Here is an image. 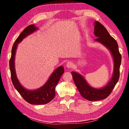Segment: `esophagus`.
<instances>
[{"mask_svg":"<svg viewBox=\"0 0 129 129\" xmlns=\"http://www.w3.org/2000/svg\"><path fill=\"white\" fill-rule=\"evenodd\" d=\"M73 63L71 61L67 62L66 64V67H67V68H71L73 67Z\"/></svg>","mask_w":129,"mask_h":129,"instance_id":"esophagus-1","label":"esophagus"}]
</instances>
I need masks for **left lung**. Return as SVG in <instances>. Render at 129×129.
<instances>
[{"label":"left lung","mask_w":129,"mask_h":129,"mask_svg":"<svg viewBox=\"0 0 129 129\" xmlns=\"http://www.w3.org/2000/svg\"><path fill=\"white\" fill-rule=\"evenodd\" d=\"M94 34L97 38L94 39V41L102 44L110 52L114 62V68L110 80L105 86L100 89L93 88L89 85L81 75L72 72L74 82L81 95L84 99L91 101L105 99L110 94L119 80V68L121 63V55L117 41L110 36L106 28L99 21L94 22Z\"/></svg>","instance_id":"1"}]
</instances>
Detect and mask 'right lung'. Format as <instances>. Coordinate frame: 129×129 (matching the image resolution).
I'll return each mask as SVG.
<instances>
[{
	"instance_id": "1",
	"label": "right lung",
	"mask_w": 129,
	"mask_h": 129,
	"mask_svg": "<svg viewBox=\"0 0 129 129\" xmlns=\"http://www.w3.org/2000/svg\"><path fill=\"white\" fill-rule=\"evenodd\" d=\"M38 29V28L34 24L30 25L26 27L17 38L12 46L11 57L10 60V68L12 84L21 97L30 104L43 105L48 103L54 99L56 86L64 73V67L60 66L54 70L47 82L41 88L36 90H28L24 88L17 79L15 67V54L18 44Z\"/></svg>"
}]
</instances>
